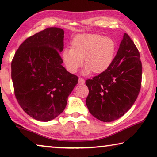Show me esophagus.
Listing matches in <instances>:
<instances>
[{"label": "esophagus", "mask_w": 157, "mask_h": 157, "mask_svg": "<svg viewBox=\"0 0 157 157\" xmlns=\"http://www.w3.org/2000/svg\"><path fill=\"white\" fill-rule=\"evenodd\" d=\"M79 83L80 84H83L85 83V80L84 78H79Z\"/></svg>", "instance_id": "1"}]
</instances>
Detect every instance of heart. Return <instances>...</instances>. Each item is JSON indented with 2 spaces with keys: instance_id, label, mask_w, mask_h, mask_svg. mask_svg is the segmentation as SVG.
I'll return each instance as SVG.
<instances>
[{
  "instance_id": "1",
  "label": "heart",
  "mask_w": 157,
  "mask_h": 157,
  "mask_svg": "<svg viewBox=\"0 0 157 157\" xmlns=\"http://www.w3.org/2000/svg\"><path fill=\"white\" fill-rule=\"evenodd\" d=\"M116 41L100 34H81L74 37L71 49L63 52V60L69 72L75 73L84 64V73L100 74L109 68L115 57Z\"/></svg>"
}]
</instances>
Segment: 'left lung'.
I'll list each match as a JSON object with an SVG mask.
<instances>
[{
	"label": "left lung",
	"mask_w": 157,
	"mask_h": 157,
	"mask_svg": "<svg viewBox=\"0 0 157 157\" xmlns=\"http://www.w3.org/2000/svg\"><path fill=\"white\" fill-rule=\"evenodd\" d=\"M140 53L124 33L111 65L107 71L86 81V105L95 118L111 122L123 116L139 95L142 80Z\"/></svg>",
	"instance_id": "8db88e82"
}]
</instances>
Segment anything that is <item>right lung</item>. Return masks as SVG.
<instances>
[{"label":"right lung","mask_w":157,"mask_h":157,"mask_svg":"<svg viewBox=\"0 0 157 157\" xmlns=\"http://www.w3.org/2000/svg\"><path fill=\"white\" fill-rule=\"evenodd\" d=\"M64 31L49 28L30 36L13 57L12 79L16 98L32 118L49 121L63 112L78 77L62 65Z\"/></svg>","instance_id":"obj_1"}]
</instances>
